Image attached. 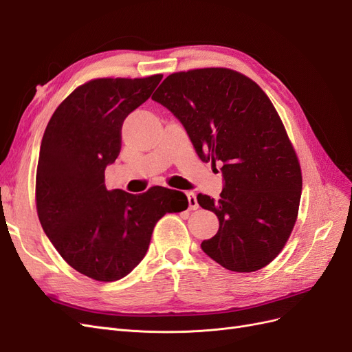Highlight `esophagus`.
I'll return each mask as SVG.
<instances>
[{"label": "esophagus", "mask_w": 352, "mask_h": 352, "mask_svg": "<svg viewBox=\"0 0 352 352\" xmlns=\"http://www.w3.org/2000/svg\"><path fill=\"white\" fill-rule=\"evenodd\" d=\"M186 197H188L189 210H197L199 206H198V201H197L195 194H194V192H186Z\"/></svg>", "instance_id": "obj_1"}]
</instances>
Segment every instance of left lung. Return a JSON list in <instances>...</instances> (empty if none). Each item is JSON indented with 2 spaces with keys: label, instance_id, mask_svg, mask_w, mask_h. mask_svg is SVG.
<instances>
[{
  "label": "left lung",
  "instance_id": "obj_1",
  "mask_svg": "<svg viewBox=\"0 0 352 352\" xmlns=\"http://www.w3.org/2000/svg\"><path fill=\"white\" fill-rule=\"evenodd\" d=\"M153 100L184 124L202 162L221 163L220 199L197 197L220 225L202 251L232 272L265 267L291 236L302 189L300 162L270 98L239 72L207 67L168 74Z\"/></svg>",
  "mask_w": 352,
  "mask_h": 352
}]
</instances>
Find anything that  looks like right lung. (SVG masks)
I'll use <instances>...</instances> for the list:
<instances>
[{
	"instance_id": "right-lung-1",
	"label": "right lung",
	"mask_w": 352,
	"mask_h": 352,
	"mask_svg": "<svg viewBox=\"0 0 352 352\" xmlns=\"http://www.w3.org/2000/svg\"><path fill=\"white\" fill-rule=\"evenodd\" d=\"M162 79L83 83L58 105L42 136L35 189L41 226L65 261L94 280L129 274L145 257L155 223L188 208L180 190L153 186L133 195L104 184L105 167L120 153L124 119Z\"/></svg>"
}]
</instances>
